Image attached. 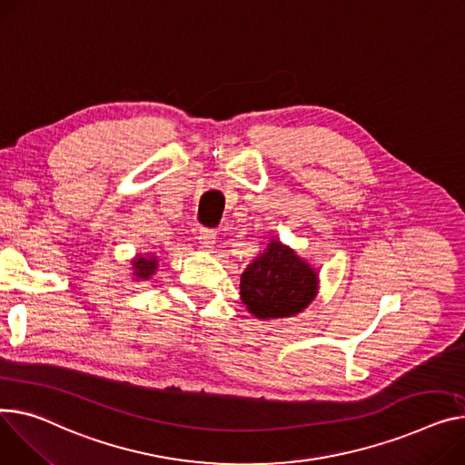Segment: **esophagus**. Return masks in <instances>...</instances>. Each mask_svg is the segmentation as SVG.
I'll use <instances>...</instances> for the list:
<instances>
[{"label":"esophagus","instance_id":"esophagus-1","mask_svg":"<svg viewBox=\"0 0 465 465\" xmlns=\"http://www.w3.org/2000/svg\"><path fill=\"white\" fill-rule=\"evenodd\" d=\"M198 239H200V246H202V249L211 251L214 241H216V232H214V230H209V228H202L200 233H198Z\"/></svg>","mask_w":465,"mask_h":465}]
</instances>
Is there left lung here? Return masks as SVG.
Listing matches in <instances>:
<instances>
[{
  "label": "left lung",
  "mask_w": 465,
  "mask_h": 465,
  "mask_svg": "<svg viewBox=\"0 0 465 465\" xmlns=\"http://www.w3.org/2000/svg\"><path fill=\"white\" fill-rule=\"evenodd\" d=\"M318 272L290 246L271 239L267 249L241 274V301L260 320L290 318L318 293Z\"/></svg>",
  "instance_id": "left-lung-1"
}]
</instances>
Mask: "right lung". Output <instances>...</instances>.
Wrapping results in <instances>:
<instances>
[{"mask_svg":"<svg viewBox=\"0 0 465 465\" xmlns=\"http://www.w3.org/2000/svg\"><path fill=\"white\" fill-rule=\"evenodd\" d=\"M159 267V260L154 256H136L133 260V274L136 281H147L151 274H154Z\"/></svg>","mask_w":465,"mask_h":465,"instance_id":"add662e5","label":"right lung"}]
</instances>
